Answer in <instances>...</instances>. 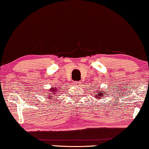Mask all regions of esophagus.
I'll use <instances>...</instances> for the list:
<instances>
[{"label": "esophagus", "instance_id": "1", "mask_svg": "<svg viewBox=\"0 0 149 149\" xmlns=\"http://www.w3.org/2000/svg\"><path fill=\"white\" fill-rule=\"evenodd\" d=\"M73 84H74V85H76V86H80L81 82H80V81H74Z\"/></svg>", "mask_w": 149, "mask_h": 149}]
</instances>
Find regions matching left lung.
<instances>
[{"label":"left lung","mask_w":149,"mask_h":149,"mask_svg":"<svg viewBox=\"0 0 149 149\" xmlns=\"http://www.w3.org/2000/svg\"><path fill=\"white\" fill-rule=\"evenodd\" d=\"M94 89H95V88H94ZM103 93H104V91H98L97 90H95V94L96 95H95V98H100L102 95H103Z\"/></svg>","instance_id":"8db88e82"}]
</instances>
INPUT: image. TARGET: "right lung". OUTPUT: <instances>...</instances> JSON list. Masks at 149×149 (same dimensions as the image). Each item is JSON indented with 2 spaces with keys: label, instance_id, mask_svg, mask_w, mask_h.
Listing matches in <instances>:
<instances>
[{
  "label": "right lung",
  "instance_id": "obj_1",
  "mask_svg": "<svg viewBox=\"0 0 149 149\" xmlns=\"http://www.w3.org/2000/svg\"><path fill=\"white\" fill-rule=\"evenodd\" d=\"M55 89H56V88H52V89L50 90V91H52V92H49L50 93H49V95H47V96H49L50 95H54V93L55 91H55ZM51 97V96H50Z\"/></svg>",
  "mask_w": 149,
  "mask_h": 149
}]
</instances>
